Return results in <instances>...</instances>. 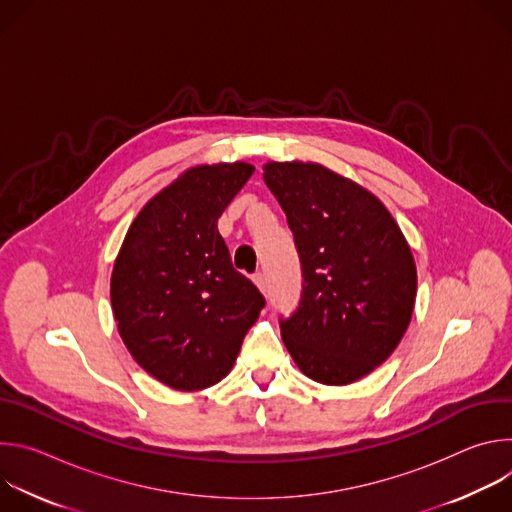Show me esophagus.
Returning <instances> with one entry per match:
<instances>
[{"label": "esophagus", "instance_id": "obj_1", "mask_svg": "<svg viewBox=\"0 0 512 512\" xmlns=\"http://www.w3.org/2000/svg\"><path fill=\"white\" fill-rule=\"evenodd\" d=\"M255 186H259V188L263 186V182H261V170L257 172V178H255Z\"/></svg>", "mask_w": 512, "mask_h": 512}]
</instances>
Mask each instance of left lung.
<instances>
[{"label":"left lung","instance_id":"left-lung-1","mask_svg":"<svg viewBox=\"0 0 512 512\" xmlns=\"http://www.w3.org/2000/svg\"><path fill=\"white\" fill-rule=\"evenodd\" d=\"M251 164L186 172L133 221L111 277L119 334L139 367L178 391L223 381L265 308L218 233V216L247 184Z\"/></svg>","mask_w":512,"mask_h":512}]
</instances>
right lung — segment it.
I'll return each mask as SVG.
<instances>
[{"label": "right lung", "mask_w": 512, "mask_h": 512, "mask_svg": "<svg viewBox=\"0 0 512 512\" xmlns=\"http://www.w3.org/2000/svg\"><path fill=\"white\" fill-rule=\"evenodd\" d=\"M302 269V296L279 318L291 358L310 379L348 385L403 338L415 304L411 251L387 208L318 164H267Z\"/></svg>", "instance_id": "obj_1"}]
</instances>
